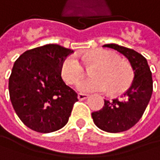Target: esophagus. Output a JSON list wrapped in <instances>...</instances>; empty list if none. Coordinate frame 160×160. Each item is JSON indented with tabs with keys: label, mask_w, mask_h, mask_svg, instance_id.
<instances>
[{
	"label": "esophagus",
	"mask_w": 160,
	"mask_h": 160,
	"mask_svg": "<svg viewBox=\"0 0 160 160\" xmlns=\"http://www.w3.org/2000/svg\"><path fill=\"white\" fill-rule=\"evenodd\" d=\"M77 97H78L79 100H86V99H88L89 97V95L88 94H84V93H79Z\"/></svg>",
	"instance_id": "obj_1"
}]
</instances>
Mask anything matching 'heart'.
Masks as SVG:
<instances>
[{
    "label": "heart",
    "instance_id": "1",
    "mask_svg": "<svg viewBox=\"0 0 160 160\" xmlns=\"http://www.w3.org/2000/svg\"><path fill=\"white\" fill-rule=\"evenodd\" d=\"M82 60L86 64H98V67L93 72V76L96 78L81 81L77 86L79 91L102 92L109 88L112 93H120L130 86L133 78L132 69L115 52L108 50H95L82 56ZM61 75L70 85L78 83L85 75L82 62L74 55L66 57L61 64Z\"/></svg>",
    "mask_w": 160,
    "mask_h": 160
}]
</instances>
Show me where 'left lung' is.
Segmentation results:
<instances>
[{
  "instance_id": "obj_1",
  "label": "left lung",
  "mask_w": 160,
  "mask_h": 160,
  "mask_svg": "<svg viewBox=\"0 0 160 160\" xmlns=\"http://www.w3.org/2000/svg\"><path fill=\"white\" fill-rule=\"evenodd\" d=\"M122 53L134 71V80L122 99L105 100L103 108L91 113L97 127L106 132L119 133L133 127L141 119L148 106L153 92L152 72L146 58L138 52L117 44H106Z\"/></svg>"
}]
</instances>
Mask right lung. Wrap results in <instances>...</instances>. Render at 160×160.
<instances>
[{
  "label": "right lung",
  "mask_w": 160,
  "mask_h": 160,
  "mask_svg": "<svg viewBox=\"0 0 160 160\" xmlns=\"http://www.w3.org/2000/svg\"><path fill=\"white\" fill-rule=\"evenodd\" d=\"M73 52L57 44L24 52L9 77L12 106L21 121L39 133L59 130L69 121L77 93L61 77V64Z\"/></svg>",
  "instance_id": "add662e5"
}]
</instances>
